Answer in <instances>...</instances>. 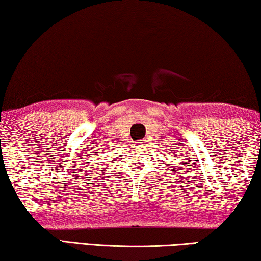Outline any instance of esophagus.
Wrapping results in <instances>:
<instances>
[{"label": "esophagus", "mask_w": 261, "mask_h": 261, "mask_svg": "<svg viewBox=\"0 0 261 261\" xmlns=\"http://www.w3.org/2000/svg\"><path fill=\"white\" fill-rule=\"evenodd\" d=\"M136 144H137V145H140V144H141V140H137Z\"/></svg>", "instance_id": "esophagus-1"}]
</instances>
